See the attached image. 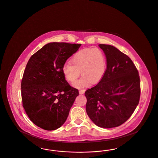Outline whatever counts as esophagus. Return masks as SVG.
I'll return each mask as SVG.
<instances>
[{"instance_id":"esophagus-1","label":"esophagus","mask_w":158,"mask_h":158,"mask_svg":"<svg viewBox=\"0 0 158 158\" xmlns=\"http://www.w3.org/2000/svg\"><path fill=\"white\" fill-rule=\"evenodd\" d=\"M85 89H81V90H79V94H81V95L85 93Z\"/></svg>"}]
</instances>
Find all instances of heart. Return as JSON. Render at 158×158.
Wrapping results in <instances>:
<instances>
[{"label":"heart","instance_id":"1","mask_svg":"<svg viewBox=\"0 0 158 158\" xmlns=\"http://www.w3.org/2000/svg\"><path fill=\"white\" fill-rule=\"evenodd\" d=\"M62 68L64 78L69 82H75L81 74L82 77L73 86L76 88L86 87L99 82L105 75L107 66L104 53L98 48H85L76 53Z\"/></svg>","mask_w":158,"mask_h":158}]
</instances>
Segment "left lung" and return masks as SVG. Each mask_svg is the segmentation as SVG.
Masks as SVG:
<instances>
[{
	"label": "left lung",
	"instance_id": "left-lung-1",
	"mask_svg": "<svg viewBox=\"0 0 158 158\" xmlns=\"http://www.w3.org/2000/svg\"><path fill=\"white\" fill-rule=\"evenodd\" d=\"M107 66L97 85L85 92L86 111L98 127L113 128L125 123L139 104L140 82L138 70L129 57L113 45H98Z\"/></svg>",
	"mask_w": 158,
	"mask_h": 158
}]
</instances>
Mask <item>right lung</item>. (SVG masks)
I'll use <instances>...</instances> for the list:
<instances>
[{
  "label": "right lung",
  "mask_w": 158,
  "mask_h": 158,
  "mask_svg": "<svg viewBox=\"0 0 158 158\" xmlns=\"http://www.w3.org/2000/svg\"><path fill=\"white\" fill-rule=\"evenodd\" d=\"M81 45L50 43L28 60L21 82L23 105L38 127L54 130L66 120L79 91L69 85L62 68Z\"/></svg>",
  "instance_id": "right-lung-1"
}]
</instances>
